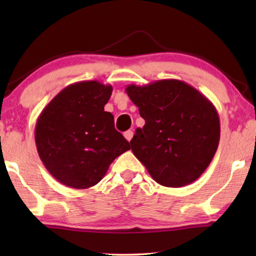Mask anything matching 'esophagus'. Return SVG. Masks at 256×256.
Returning a JSON list of instances; mask_svg holds the SVG:
<instances>
[{
    "mask_svg": "<svg viewBox=\"0 0 256 256\" xmlns=\"http://www.w3.org/2000/svg\"><path fill=\"white\" fill-rule=\"evenodd\" d=\"M124 138L128 140V141H130V140L132 138V136H134V132H132V130H127L124 132Z\"/></svg>",
    "mask_w": 256,
    "mask_h": 256,
    "instance_id": "esophagus-1",
    "label": "esophagus"
}]
</instances>
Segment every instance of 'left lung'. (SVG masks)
<instances>
[{
  "mask_svg": "<svg viewBox=\"0 0 256 256\" xmlns=\"http://www.w3.org/2000/svg\"><path fill=\"white\" fill-rule=\"evenodd\" d=\"M126 92L146 121L136 129L132 150L154 180L180 188L198 180L220 140L219 115L211 101L176 79L128 85Z\"/></svg>",
  "mask_w": 256,
  "mask_h": 256,
  "instance_id": "obj_1",
  "label": "left lung"
}]
</instances>
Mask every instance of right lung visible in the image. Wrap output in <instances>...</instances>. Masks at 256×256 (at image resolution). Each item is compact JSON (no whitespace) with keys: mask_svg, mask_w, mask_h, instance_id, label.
Wrapping results in <instances>:
<instances>
[{"mask_svg":"<svg viewBox=\"0 0 256 256\" xmlns=\"http://www.w3.org/2000/svg\"><path fill=\"white\" fill-rule=\"evenodd\" d=\"M113 87L96 80L66 86L42 110L34 128L38 155L59 183L88 188L112 162L130 149L104 112Z\"/></svg>","mask_w":256,"mask_h":256,"instance_id":"right-lung-1","label":"right lung"}]
</instances>
